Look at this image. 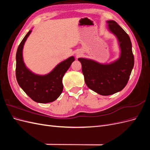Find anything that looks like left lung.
I'll use <instances>...</instances> for the list:
<instances>
[{"label": "left lung", "mask_w": 150, "mask_h": 150, "mask_svg": "<svg viewBox=\"0 0 150 150\" xmlns=\"http://www.w3.org/2000/svg\"><path fill=\"white\" fill-rule=\"evenodd\" d=\"M109 29L117 38L121 48L118 59L110 64H102L84 58H79L88 87L103 96L117 93L128 83L134 66V59L129 35L115 21H107Z\"/></svg>", "instance_id": "1"}]
</instances>
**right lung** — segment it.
<instances>
[{
    "mask_svg": "<svg viewBox=\"0 0 150 150\" xmlns=\"http://www.w3.org/2000/svg\"><path fill=\"white\" fill-rule=\"evenodd\" d=\"M31 30L25 35L17 48L16 53V74L17 83L24 91L33 101L47 103L55 101L63 90L62 78L74 61L71 56L59 63L54 69L44 76L33 73L26 67L22 57V49Z\"/></svg>",
    "mask_w": 150,
    "mask_h": 150,
    "instance_id": "add662e5",
    "label": "right lung"
}]
</instances>
